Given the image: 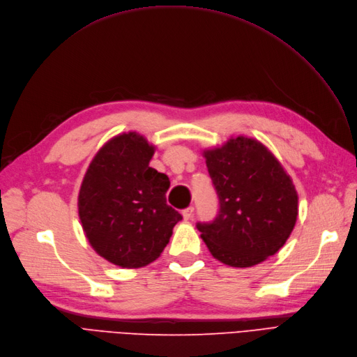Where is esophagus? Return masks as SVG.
<instances>
[{"instance_id":"1","label":"esophagus","mask_w":357,"mask_h":357,"mask_svg":"<svg viewBox=\"0 0 357 357\" xmlns=\"http://www.w3.org/2000/svg\"><path fill=\"white\" fill-rule=\"evenodd\" d=\"M183 218L184 220H190L192 217H193V213H195V208L193 206H189V208H186V209H183Z\"/></svg>"}]
</instances>
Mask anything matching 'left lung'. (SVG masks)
Masks as SVG:
<instances>
[{"label": "left lung", "mask_w": 357, "mask_h": 357, "mask_svg": "<svg viewBox=\"0 0 357 357\" xmlns=\"http://www.w3.org/2000/svg\"><path fill=\"white\" fill-rule=\"evenodd\" d=\"M218 213L197 222L213 258L246 268L277 253L293 231L297 193L281 164L262 144L238 136L205 152Z\"/></svg>", "instance_id": "obj_1"}]
</instances>
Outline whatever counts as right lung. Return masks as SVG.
I'll return each mask as SVG.
<instances>
[{
  "mask_svg": "<svg viewBox=\"0 0 357 357\" xmlns=\"http://www.w3.org/2000/svg\"><path fill=\"white\" fill-rule=\"evenodd\" d=\"M144 136L111 139L92 160L79 193V217L92 248L114 265L140 268L155 261L183 218L167 205L169 178L149 167Z\"/></svg>",
  "mask_w": 357,
  "mask_h": 357,
  "instance_id": "obj_1",
  "label": "right lung"
}]
</instances>
